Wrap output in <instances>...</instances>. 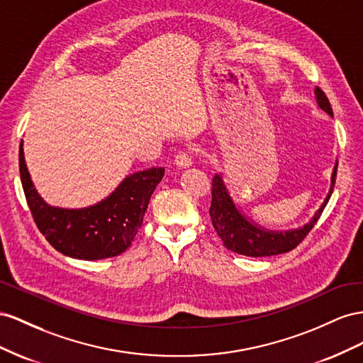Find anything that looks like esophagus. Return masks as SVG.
I'll return each instance as SVG.
<instances>
[{"label":"esophagus","instance_id":"obj_1","mask_svg":"<svg viewBox=\"0 0 363 363\" xmlns=\"http://www.w3.org/2000/svg\"><path fill=\"white\" fill-rule=\"evenodd\" d=\"M174 164L178 165V167H190L193 164V153L189 150H182L174 157Z\"/></svg>","mask_w":363,"mask_h":363}]
</instances>
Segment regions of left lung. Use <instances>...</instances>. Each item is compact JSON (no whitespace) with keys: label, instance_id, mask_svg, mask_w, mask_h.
Returning a JSON list of instances; mask_svg holds the SVG:
<instances>
[{"label":"left lung","instance_id":"1","mask_svg":"<svg viewBox=\"0 0 363 363\" xmlns=\"http://www.w3.org/2000/svg\"><path fill=\"white\" fill-rule=\"evenodd\" d=\"M315 94L320 109H324L328 116L333 117V109H331V105L325 96V92L320 88H316ZM336 173H337V162L335 165L333 176H331L330 193L323 206H320L318 213L315 214L313 220L307 223L304 228H299V230L287 231V233H267L264 230H260V228H257L254 223L247 222L240 214V211L235 208V205L231 201L230 194H228V190L220 176L216 174L211 185V206H210V216H211L214 230L217 235L222 239L226 250L240 255L269 257V255H278V254L292 251L306 239L307 234L312 231V228L319 220V217L323 214L331 193H333Z\"/></svg>","mask_w":363,"mask_h":363}]
</instances>
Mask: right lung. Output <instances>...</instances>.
Segmentation results:
<instances>
[{
	"label": "right lung",
	"instance_id": "add662e5",
	"mask_svg": "<svg viewBox=\"0 0 363 363\" xmlns=\"http://www.w3.org/2000/svg\"><path fill=\"white\" fill-rule=\"evenodd\" d=\"M19 174L30 213L45 240L64 255L100 260L120 255L135 239L150 196L164 176V167L128 176L108 199L84 210L55 208L39 198L27 172L23 143Z\"/></svg>",
	"mask_w": 363,
	"mask_h": 363
}]
</instances>
